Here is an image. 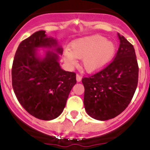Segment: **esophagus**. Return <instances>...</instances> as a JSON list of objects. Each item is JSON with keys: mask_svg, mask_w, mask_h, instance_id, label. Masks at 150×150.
I'll return each mask as SVG.
<instances>
[{"mask_svg": "<svg viewBox=\"0 0 150 150\" xmlns=\"http://www.w3.org/2000/svg\"><path fill=\"white\" fill-rule=\"evenodd\" d=\"M81 80H82V77H81L80 75H76V81H78V82H81Z\"/></svg>", "mask_w": 150, "mask_h": 150, "instance_id": "esophagus-1", "label": "esophagus"}]
</instances>
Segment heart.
Returning <instances> with one entry per match:
<instances>
[{
    "instance_id": "heart-1",
    "label": "heart",
    "mask_w": 150,
    "mask_h": 150,
    "mask_svg": "<svg viewBox=\"0 0 150 150\" xmlns=\"http://www.w3.org/2000/svg\"><path fill=\"white\" fill-rule=\"evenodd\" d=\"M116 53L115 43L103 36H85L75 39L69 44V50L63 52L64 62L70 67L75 66L74 57L82 59V67L86 72H95L109 64Z\"/></svg>"
}]
</instances>
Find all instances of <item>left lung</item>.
<instances>
[{
    "mask_svg": "<svg viewBox=\"0 0 150 150\" xmlns=\"http://www.w3.org/2000/svg\"><path fill=\"white\" fill-rule=\"evenodd\" d=\"M117 36L120 46L112 62L82 80L85 110L98 120L114 118L123 112L138 84L139 67L134 46L119 33Z\"/></svg>",
    "mask_w": 150,
    "mask_h": 150,
    "instance_id": "obj_1",
    "label": "left lung"
}]
</instances>
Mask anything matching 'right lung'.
I'll list each match as a JSON object with an SVG mask.
<instances>
[{
    "instance_id": "obj_1",
    "label": "right lung",
    "mask_w": 150,
    "mask_h": 150,
    "mask_svg": "<svg viewBox=\"0 0 150 150\" xmlns=\"http://www.w3.org/2000/svg\"><path fill=\"white\" fill-rule=\"evenodd\" d=\"M62 51L56 38L48 37L44 30L21 42L16 51L11 70L13 91L21 105L36 118L59 117L76 83L75 72L60 67Z\"/></svg>"
}]
</instances>
